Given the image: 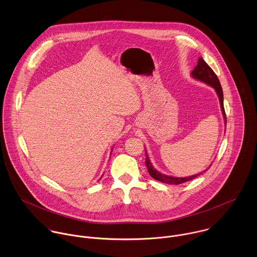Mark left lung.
<instances>
[{
    "label": "left lung",
    "instance_id": "left-lung-1",
    "mask_svg": "<svg viewBox=\"0 0 257 257\" xmlns=\"http://www.w3.org/2000/svg\"><path fill=\"white\" fill-rule=\"evenodd\" d=\"M191 76L196 79L199 80L201 82L206 83L207 85L211 86L212 88H214V90L217 93V96L219 98V102H220V107H221V111H222V115H223V119H224V123L226 124V115H225V111H224V106H223V92H222V88L220 85V82L216 76V74L213 72V70L207 65V63L202 59L199 58L198 59V63L196 65V67L194 68V70L191 72ZM146 153V151H145ZM145 164L147 166L148 172L151 175V177H153L154 179L162 182V183H166V184H181L184 182H187L189 180H192L194 178H196L197 176H199L202 172L189 176V177H173V176H168L165 174L160 173L159 171H157L152 163L149 160V157L146 153V159H145ZM207 170V169H206ZM204 170V171H206Z\"/></svg>",
    "mask_w": 257,
    "mask_h": 257
}]
</instances>
